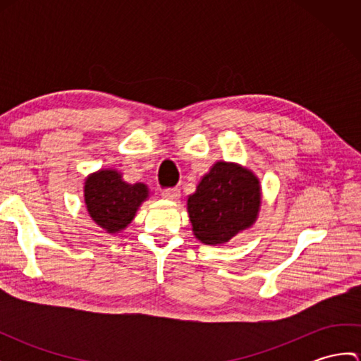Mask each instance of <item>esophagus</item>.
Segmentation results:
<instances>
[{
  "mask_svg": "<svg viewBox=\"0 0 361 361\" xmlns=\"http://www.w3.org/2000/svg\"><path fill=\"white\" fill-rule=\"evenodd\" d=\"M163 197L167 198V200H173L176 202L180 198V189L178 188H167L163 189Z\"/></svg>",
  "mask_w": 361,
  "mask_h": 361,
  "instance_id": "1",
  "label": "esophagus"
}]
</instances>
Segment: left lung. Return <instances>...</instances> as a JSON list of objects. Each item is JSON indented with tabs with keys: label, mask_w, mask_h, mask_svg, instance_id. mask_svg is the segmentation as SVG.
<instances>
[{
	"label": "left lung",
	"mask_w": 361,
	"mask_h": 361,
	"mask_svg": "<svg viewBox=\"0 0 361 361\" xmlns=\"http://www.w3.org/2000/svg\"><path fill=\"white\" fill-rule=\"evenodd\" d=\"M260 206L259 180L248 169L216 163L188 198V212L198 240L228 242L255 224Z\"/></svg>",
	"instance_id": "1"
}]
</instances>
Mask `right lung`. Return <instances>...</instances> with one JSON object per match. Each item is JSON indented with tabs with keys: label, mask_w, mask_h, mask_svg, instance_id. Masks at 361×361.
<instances>
[{
	"label": "right lung",
	"mask_w": 361,
	"mask_h": 361,
	"mask_svg": "<svg viewBox=\"0 0 361 361\" xmlns=\"http://www.w3.org/2000/svg\"><path fill=\"white\" fill-rule=\"evenodd\" d=\"M147 197V186L142 183L128 185L116 171H99L85 181L88 214L106 233L124 229Z\"/></svg>",
	"instance_id": "add662e5"
}]
</instances>
